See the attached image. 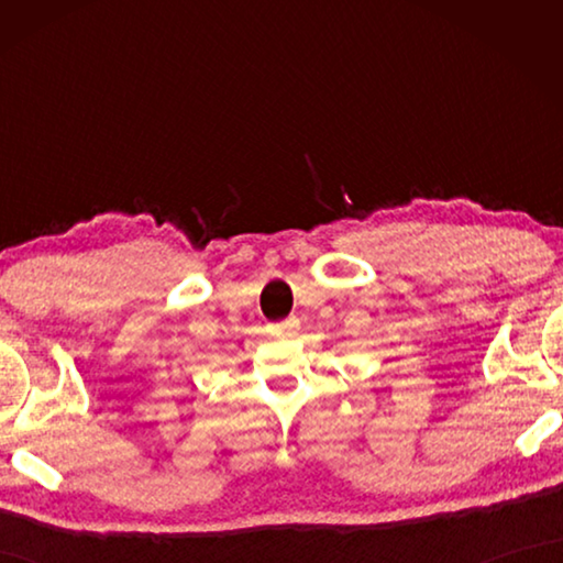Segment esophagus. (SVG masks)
<instances>
[{"mask_svg":"<svg viewBox=\"0 0 563 563\" xmlns=\"http://www.w3.org/2000/svg\"><path fill=\"white\" fill-rule=\"evenodd\" d=\"M298 318H288V320H280V322H271L268 330L271 335H290V332L298 330Z\"/></svg>","mask_w":563,"mask_h":563,"instance_id":"esophagus-1","label":"esophagus"}]
</instances>
